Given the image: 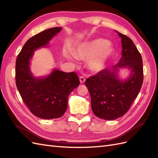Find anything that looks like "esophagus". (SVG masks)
<instances>
[{"instance_id":"obj_1","label":"esophagus","mask_w":158,"mask_h":158,"mask_svg":"<svg viewBox=\"0 0 158 158\" xmlns=\"http://www.w3.org/2000/svg\"><path fill=\"white\" fill-rule=\"evenodd\" d=\"M85 78L84 77V76H80V82L81 84H83L85 82Z\"/></svg>"}]
</instances>
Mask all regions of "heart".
Returning <instances> with one entry per match:
<instances>
[{"label":"heart","instance_id":"b5f03b06","mask_svg":"<svg viewBox=\"0 0 158 158\" xmlns=\"http://www.w3.org/2000/svg\"><path fill=\"white\" fill-rule=\"evenodd\" d=\"M113 52V49L108 41L96 39L81 45L73 52V55L79 59H88L92 57L88 62V68L93 73H98L104 69ZM66 56L69 57L67 53Z\"/></svg>","mask_w":158,"mask_h":158}]
</instances>
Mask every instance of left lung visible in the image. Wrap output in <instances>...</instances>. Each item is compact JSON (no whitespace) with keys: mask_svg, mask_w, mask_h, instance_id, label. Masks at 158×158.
<instances>
[{"mask_svg":"<svg viewBox=\"0 0 158 158\" xmlns=\"http://www.w3.org/2000/svg\"><path fill=\"white\" fill-rule=\"evenodd\" d=\"M117 32L122 43L120 60L111 68L105 69L91 76L85 82L91 96L94 114L105 120H114L128 111L138 96L144 79L140 52L130 38ZM121 68H128L131 70L129 78L124 81L117 76Z\"/></svg>","mask_w":158,"mask_h":158,"instance_id":"obj_1","label":"left lung"}]
</instances>
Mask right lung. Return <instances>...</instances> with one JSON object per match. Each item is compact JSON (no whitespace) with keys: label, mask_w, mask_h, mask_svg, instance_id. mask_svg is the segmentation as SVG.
I'll use <instances>...</instances> for the list:
<instances>
[{"label":"right lung","mask_w":158,"mask_h":158,"mask_svg":"<svg viewBox=\"0 0 158 158\" xmlns=\"http://www.w3.org/2000/svg\"><path fill=\"white\" fill-rule=\"evenodd\" d=\"M62 27H55L31 37L23 45L16 61V84L23 102L35 116L52 119L60 117L68 107L70 93L78 87L76 73L55 69L44 78H35L30 69L33 52L45 46Z\"/></svg>","instance_id":"obj_1"}]
</instances>
